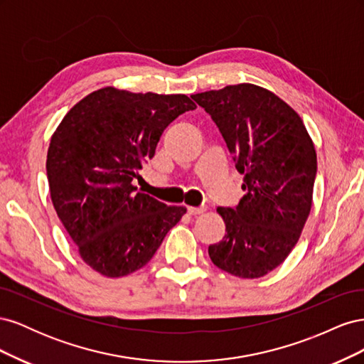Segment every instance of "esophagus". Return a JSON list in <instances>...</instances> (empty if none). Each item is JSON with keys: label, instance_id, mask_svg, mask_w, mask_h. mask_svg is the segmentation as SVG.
<instances>
[{"label": "esophagus", "instance_id": "obj_1", "mask_svg": "<svg viewBox=\"0 0 364 364\" xmlns=\"http://www.w3.org/2000/svg\"><path fill=\"white\" fill-rule=\"evenodd\" d=\"M186 211H188V214L190 215H200V214H203L205 211H206V208H196V206H188L186 208Z\"/></svg>", "mask_w": 364, "mask_h": 364}]
</instances>
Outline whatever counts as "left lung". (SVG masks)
I'll list each match as a JSON object with an SVG mask.
<instances>
[{
	"instance_id": "1",
	"label": "left lung",
	"mask_w": 364,
	"mask_h": 364,
	"mask_svg": "<svg viewBox=\"0 0 364 364\" xmlns=\"http://www.w3.org/2000/svg\"><path fill=\"white\" fill-rule=\"evenodd\" d=\"M245 176L237 208H217L226 234L208 247L218 269L255 279L285 261L311 211L317 156L302 118L277 94L238 83L191 95Z\"/></svg>"
}]
</instances>
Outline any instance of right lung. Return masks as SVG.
Masks as SVG:
<instances>
[{"mask_svg": "<svg viewBox=\"0 0 364 364\" xmlns=\"http://www.w3.org/2000/svg\"><path fill=\"white\" fill-rule=\"evenodd\" d=\"M193 109L185 94L106 86L75 103L51 135L53 206L80 258L103 277L144 267L186 213L138 193L135 179L141 164L155 156L164 129Z\"/></svg>", "mask_w": 364, "mask_h": 364, "instance_id": "1", "label": "right lung"}]
</instances>
